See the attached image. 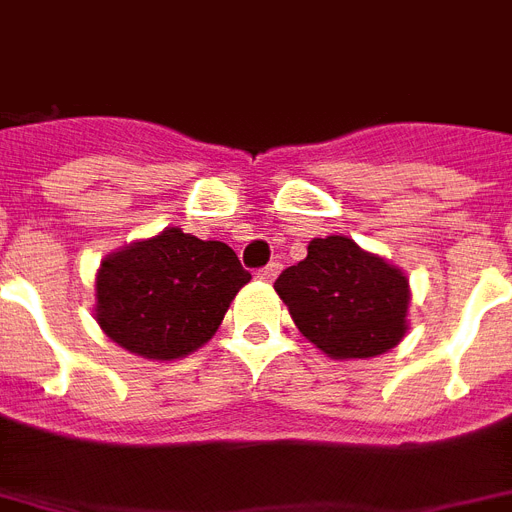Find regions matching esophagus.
<instances>
[{"mask_svg":"<svg viewBox=\"0 0 512 512\" xmlns=\"http://www.w3.org/2000/svg\"><path fill=\"white\" fill-rule=\"evenodd\" d=\"M281 273V263H271V265H265L263 271H257V279H263V281H273L276 276Z\"/></svg>","mask_w":512,"mask_h":512,"instance_id":"34e87169","label":"esophagus"}]
</instances>
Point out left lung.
Returning <instances> with one entry per match:
<instances>
[{
    "label": "left lung",
    "instance_id": "obj_1",
    "mask_svg": "<svg viewBox=\"0 0 512 512\" xmlns=\"http://www.w3.org/2000/svg\"><path fill=\"white\" fill-rule=\"evenodd\" d=\"M273 289L300 335L337 361L382 356L409 332L406 273L348 236L313 239Z\"/></svg>",
    "mask_w": 512,
    "mask_h": 512
}]
</instances>
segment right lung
I'll return each mask as SVG.
<instances>
[{
  "label": "right lung",
  "mask_w": 512,
  "mask_h": 512,
  "mask_svg": "<svg viewBox=\"0 0 512 512\" xmlns=\"http://www.w3.org/2000/svg\"><path fill=\"white\" fill-rule=\"evenodd\" d=\"M249 279L228 244L172 225L100 260L95 321L119 348L175 361L212 340Z\"/></svg>",
  "instance_id": "obj_1"
}]
</instances>
